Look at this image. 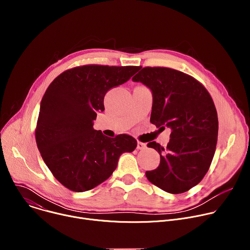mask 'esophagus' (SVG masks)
<instances>
[{
    "instance_id": "34e87169",
    "label": "esophagus",
    "mask_w": 250,
    "mask_h": 250,
    "mask_svg": "<svg viewBox=\"0 0 250 250\" xmlns=\"http://www.w3.org/2000/svg\"><path fill=\"white\" fill-rule=\"evenodd\" d=\"M136 148L137 149H146V144H144V142H140V141H137V146H136Z\"/></svg>"
}]
</instances>
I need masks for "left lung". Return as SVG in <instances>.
Masks as SVG:
<instances>
[{
    "mask_svg": "<svg viewBox=\"0 0 250 250\" xmlns=\"http://www.w3.org/2000/svg\"><path fill=\"white\" fill-rule=\"evenodd\" d=\"M132 81L152 93L151 124L171 129L167 147L147 145L160 154V163L146 178L167 193H184L201 182L216 151L219 121L212 99L196 79L170 68H142Z\"/></svg>",
    "mask_w": 250,
    "mask_h": 250,
    "instance_id": "8db88e82",
    "label": "left lung"
}]
</instances>
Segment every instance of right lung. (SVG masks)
<instances>
[{
  "label": "right lung",
  "instance_id": "right-lung-1",
  "mask_svg": "<svg viewBox=\"0 0 250 250\" xmlns=\"http://www.w3.org/2000/svg\"><path fill=\"white\" fill-rule=\"evenodd\" d=\"M139 67L85 65L65 71L47 88L35 139L53 176L74 192L91 190L113 174L120 156L135 149L127 134L106 137L93 128L106 92L127 82Z\"/></svg>",
  "mask_w": 250,
  "mask_h": 250
}]
</instances>
